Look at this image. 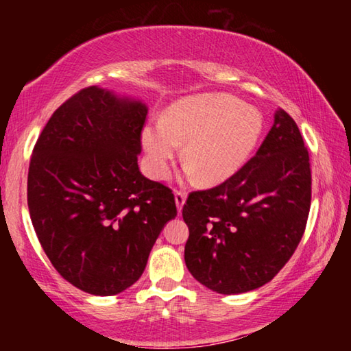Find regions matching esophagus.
Instances as JSON below:
<instances>
[{"label":"esophagus","mask_w":351,"mask_h":351,"mask_svg":"<svg viewBox=\"0 0 351 351\" xmlns=\"http://www.w3.org/2000/svg\"><path fill=\"white\" fill-rule=\"evenodd\" d=\"M186 192H184V190H175V201H176V207H178V210H181L182 209V206H184V201H186Z\"/></svg>","instance_id":"1"}]
</instances>
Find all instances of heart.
Here are the masks:
<instances>
[{"mask_svg": "<svg viewBox=\"0 0 351 351\" xmlns=\"http://www.w3.org/2000/svg\"><path fill=\"white\" fill-rule=\"evenodd\" d=\"M263 117L254 106L229 94H201L171 106L164 122L142 132L152 173L165 178L184 144L187 173L204 184H219L235 175L251 158L263 133Z\"/></svg>", "mask_w": 351, "mask_h": 351, "instance_id": "1", "label": "heart"}]
</instances>
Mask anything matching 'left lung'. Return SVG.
<instances>
[{
  "label": "left lung",
  "instance_id": "1",
  "mask_svg": "<svg viewBox=\"0 0 351 351\" xmlns=\"http://www.w3.org/2000/svg\"><path fill=\"white\" fill-rule=\"evenodd\" d=\"M311 206L310 154L287 111L255 156L217 187L190 192L187 269L219 294H240L272 280L304 237Z\"/></svg>",
  "mask_w": 351,
  "mask_h": 351
}]
</instances>
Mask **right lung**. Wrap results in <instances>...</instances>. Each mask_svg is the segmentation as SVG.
Masks as SVG:
<instances>
[{
	"instance_id": "add662e5",
	"label": "right lung",
	"mask_w": 351,
	"mask_h": 351,
	"mask_svg": "<svg viewBox=\"0 0 351 351\" xmlns=\"http://www.w3.org/2000/svg\"><path fill=\"white\" fill-rule=\"evenodd\" d=\"M147 112L141 102L88 86L58 106L35 142L32 226L58 274L85 293L132 287L178 213L171 189L138 167Z\"/></svg>"
}]
</instances>
